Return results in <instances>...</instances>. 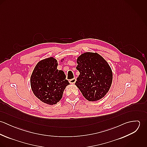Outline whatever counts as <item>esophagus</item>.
<instances>
[{
    "label": "esophagus",
    "mask_w": 147,
    "mask_h": 147,
    "mask_svg": "<svg viewBox=\"0 0 147 147\" xmlns=\"http://www.w3.org/2000/svg\"><path fill=\"white\" fill-rule=\"evenodd\" d=\"M69 83H71V84H74V83L76 82V79H75V78H73V79H70V80H69Z\"/></svg>",
    "instance_id": "34e87169"
}]
</instances>
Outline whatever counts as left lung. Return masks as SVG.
Here are the masks:
<instances>
[{
  "label": "left lung",
  "mask_w": 147,
  "mask_h": 147,
  "mask_svg": "<svg viewBox=\"0 0 147 147\" xmlns=\"http://www.w3.org/2000/svg\"><path fill=\"white\" fill-rule=\"evenodd\" d=\"M80 75L75 85L90 101L100 100L109 91L113 74L107 62L97 53H85L77 60Z\"/></svg>",
  "instance_id": "obj_1"
}]
</instances>
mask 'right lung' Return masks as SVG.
Listing matches in <instances>:
<instances>
[{
	"label": "right lung",
	"mask_w": 147,
	"mask_h": 147,
	"mask_svg": "<svg viewBox=\"0 0 147 147\" xmlns=\"http://www.w3.org/2000/svg\"><path fill=\"white\" fill-rule=\"evenodd\" d=\"M55 59L49 58L39 62L30 78L34 95L44 103L56 104L62 97L63 91L69 84L62 71L57 69Z\"/></svg>",
	"instance_id": "add662e5"
}]
</instances>
